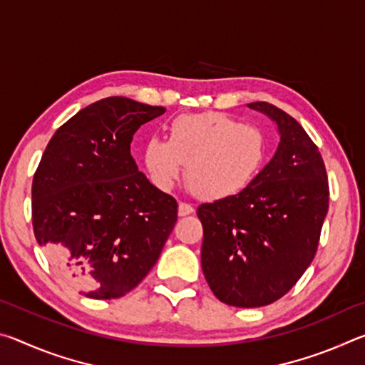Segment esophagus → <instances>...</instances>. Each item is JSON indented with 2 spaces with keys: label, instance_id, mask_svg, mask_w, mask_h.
Listing matches in <instances>:
<instances>
[{
  "label": "esophagus",
  "instance_id": "1",
  "mask_svg": "<svg viewBox=\"0 0 365 365\" xmlns=\"http://www.w3.org/2000/svg\"><path fill=\"white\" fill-rule=\"evenodd\" d=\"M193 211H195L193 206L188 205V202H183V201L178 202V215H182V217H183V215L193 214Z\"/></svg>",
  "mask_w": 365,
  "mask_h": 365
}]
</instances>
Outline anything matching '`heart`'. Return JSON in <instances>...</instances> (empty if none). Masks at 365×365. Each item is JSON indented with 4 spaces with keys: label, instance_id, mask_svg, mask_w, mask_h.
I'll use <instances>...</instances> for the list:
<instances>
[{
    "label": "heart",
    "instance_id": "b5f03b06",
    "mask_svg": "<svg viewBox=\"0 0 365 365\" xmlns=\"http://www.w3.org/2000/svg\"><path fill=\"white\" fill-rule=\"evenodd\" d=\"M267 156L264 133L222 113L183 114L169 123V140L153 137L145 163L160 188L185 174L197 196L230 200L250 187Z\"/></svg>",
    "mask_w": 365,
    "mask_h": 365
}]
</instances>
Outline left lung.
<instances>
[{
    "mask_svg": "<svg viewBox=\"0 0 365 365\" xmlns=\"http://www.w3.org/2000/svg\"><path fill=\"white\" fill-rule=\"evenodd\" d=\"M248 108L277 123L274 158L243 193L196 211L202 274L215 298L235 307L267 306L293 288L316 256L329 211L324 160L304 128L274 104Z\"/></svg>",
    "mask_w": 365,
    "mask_h": 365,
    "instance_id": "obj_1",
    "label": "left lung"
}]
</instances>
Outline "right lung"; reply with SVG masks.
I'll list each match as a JSON object with an SVG mask.
<instances>
[{"label": "right lung", "instance_id": "add662e5", "mask_svg": "<svg viewBox=\"0 0 365 365\" xmlns=\"http://www.w3.org/2000/svg\"><path fill=\"white\" fill-rule=\"evenodd\" d=\"M165 108L110 96L71 117L34 175L36 242L86 298L114 299L145 279L177 222V201L130 154L135 132Z\"/></svg>", "mask_w": 365, "mask_h": 365}]
</instances>
